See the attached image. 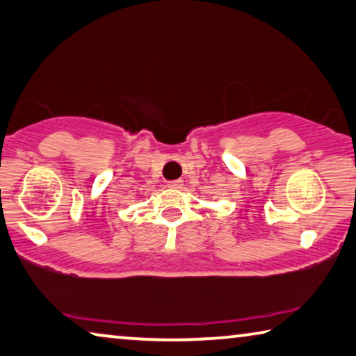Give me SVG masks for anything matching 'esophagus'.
Returning <instances> with one entry per match:
<instances>
[{"label": "esophagus", "instance_id": "34e87169", "mask_svg": "<svg viewBox=\"0 0 356 356\" xmlns=\"http://www.w3.org/2000/svg\"><path fill=\"white\" fill-rule=\"evenodd\" d=\"M167 186H168V188H172V189H179L183 186V181H181V179H175V181H168Z\"/></svg>", "mask_w": 356, "mask_h": 356}]
</instances>
